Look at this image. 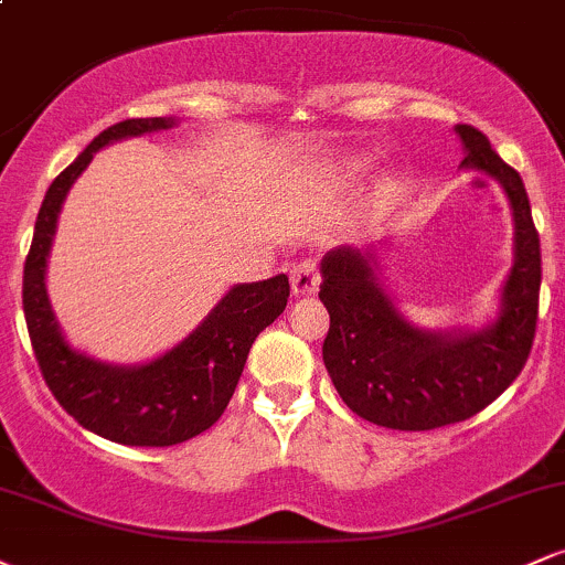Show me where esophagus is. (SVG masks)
I'll return each instance as SVG.
<instances>
[{
  "instance_id": "obj_1",
  "label": "esophagus",
  "mask_w": 565,
  "mask_h": 565,
  "mask_svg": "<svg viewBox=\"0 0 565 565\" xmlns=\"http://www.w3.org/2000/svg\"><path fill=\"white\" fill-rule=\"evenodd\" d=\"M289 278H291V295L295 297H310L319 291L321 278H319V268H316L313 260L297 263L295 268H291Z\"/></svg>"
}]
</instances>
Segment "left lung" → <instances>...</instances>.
Here are the masks:
<instances>
[{
    "label": "left lung",
    "instance_id": "1",
    "mask_svg": "<svg viewBox=\"0 0 565 565\" xmlns=\"http://www.w3.org/2000/svg\"><path fill=\"white\" fill-rule=\"evenodd\" d=\"M462 170L494 178L512 215V265L497 313L483 327L425 329L414 323L382 281L385 244L340 246L321 260V302L329 310L323 366L348 408L391 430H433L462 423L521 374L540 308V233L521 174L504 164L476 127H454Z\"/></svg>",
    "mask_w": 565,
    "mask_h": 565
}]
</instances>
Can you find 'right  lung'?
Wrapping results in <instances>:
<instances>
[{
    "instance_id": "add662e5",
    "label": "right lung",
    "mask_w": 565,
    "mask_h": 565,
    "mask_svg": "<svg viewBox=\"0 0 565 565\" xmlns=\"http://www.w3.org/2000/svg\"><path fill=\"white\" fill-rule=\"evenodd\" d=\"M178 125L174 116H153L103 129L44 193L23 268L25 327L44 382L82 427L125 446H174L210 430L236 391L252 342L284 313L289 297L284 274L233 284L193 332L142 364L95 359L61 329L47 295V263L71 185L106 146Z\"/></svg>"
}]
</instances>
